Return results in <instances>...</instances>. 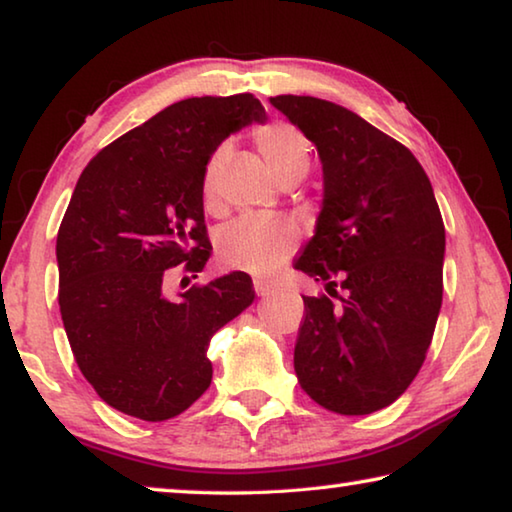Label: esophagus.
Masks as SVG:
<instances>
[{"label": "esophagus", "instance_id": "obj_1", "mask_svg": "<svg viewBox=\"0 0 512 512\" xmlns=\"http://www.w3.org/2000/svg\"><path fill=\"white\" fill-rule=\"evenodd\" d=\"M255 293L259 298H264V296H268V293H273V287H271V284L262 282V280H257L255 282Z\"/></svg>", "mask_w": 512, "mask_h": 512}]
</instances>
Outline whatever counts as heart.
I'll list each match as a JSON object with an SVG mask.
<instances>
[{"instance_id": "heart-1", "label": "heart", "mask_w": 512, "mask_h": 512, "mask_svg": "<svg viewBox=\"0 0 512 512\" xmlns=\"http://www.w3.org/2000/svg\"><path fill=\"white\" fill-rule=\"evenodd\" d=\"M259 153L277 178H287L298 169H309V144L296 126L268 124L255 135ZM223 167V151L219 149L207 160L203 176L205 201H214L216 183ZM298 248V230L287 221L266 216H241L219 232L216 257L223 268L246 271L266 277L275 273Z\"/></svg>"}]
</instances>
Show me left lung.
Instances as JSON below:
<instances>
[{
    "label": "left lung",
    "mask_w": 512,
    "mask_h": 512,
    "mask_svg": "<svg viewBox=\"0 0 512 512\" xmlns=\"http://www.w3.org/2000/svg\"><path fill=\"white\" fill-rule=\"evenodd\" d=\"M271 103L316 144L325 176L316 235L293 266L329 296H302L293 368L323 409L375 413L427 359L443 305V216L422 164L391 135L332 101Z\"/></svg>",
    "instance_id": "1"
}]
</instances>
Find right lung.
<instances>
[{
  "label": "right lung",
  "instance_id": "add662e5",
  "mask_svg": "<svg viewBox=\"0 0 512 512\" xmlns=\"http://www.w3.org/2000/svg\"><path fill=\"white\" fill-rule=\"evenodd\" d=\"M266 110L253 94L173 103L83 169L58 228V305L83 377L112 409L146 422L187 411L212 381L207 345L255 298L235 271L169 300L180 266L203 271L205 164Z\"/></svg>",
  "mask_w": 512,
  "mask_h": 512
}]
</instances>
